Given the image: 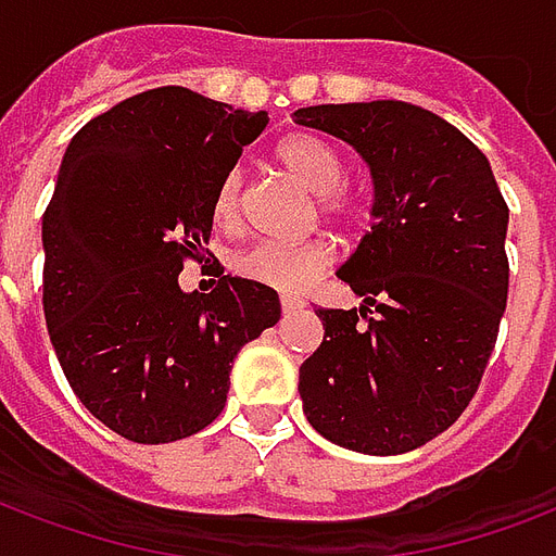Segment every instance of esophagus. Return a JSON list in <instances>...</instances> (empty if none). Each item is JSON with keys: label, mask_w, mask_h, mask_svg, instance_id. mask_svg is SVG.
Segmentation results:
<instances>
[{"label": "esophagus", "mask_w": 556, "mask_h": 556, "mask_svg": "<svg viewBox=\"0 0 556 556\" xmlns=\"http://www.w3.org/2000/svg\"><path fill=\"white\" fill-rule=\"evenodd\" d=\"M279 306H282V312L289 315V312H298L303 309V300L298 298H289V294H282V300H279Z\"/></svg>", "instance_id": "1"}]
</instances>
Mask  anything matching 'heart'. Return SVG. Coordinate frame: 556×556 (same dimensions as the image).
Returning a JSON list of instances; mask_svg holds the SVG:
<instances>
[{
	"label": "heart",
	"mask_w": 556,
	"mask_h": 556,
	"mask_svg": "<svg viewBox=\"0 0 556 556\" xmlns=\"http://www.w3.org/2000/svg\"><path fill=\"white\" fill-rule=\"evenodd\" d=\"M279 164L298 179L309 194L320 197V208L332 217H348V203L336 197L344 188V164L330 143L315 135H289L277 147ZM212 215L220 226H232L241 215V174L229 170L220 179L212 200ZM332 262V244L327 238L309 241H258L236 258L241 277L262 282L267 289L298 294L327 270Z\"/></svg>",
	"instance_id": "b5f03b06"
}]
</instances>
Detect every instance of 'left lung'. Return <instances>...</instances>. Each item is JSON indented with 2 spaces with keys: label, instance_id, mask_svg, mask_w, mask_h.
I'll use <instances>...</instances> for the list:
<instances>
[{
  "label": "left lung",
  "instance_id": "obj_1",
  "mask_svg": "<svg viewBox=\"0 0 556 556\" xmlns=\"http://www.w3.org/2000/svg\"><path fill=\"white\" fill-rule=\"evenodd\" d=\"M294 121L348 143L374 185L371 232L336 270L362 306L315 312L324 341L300 365L303 413L332 445L406 454L480 386L507 309L509 208L486 155L433 111L374 100Z\"/></svg>",
  "mask_w": 556,
  "mask_h": 556
}]
</instances>
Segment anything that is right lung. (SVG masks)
I'll return each instance as SVG.
<instances>
[{
  "label": "right lung",
  "mask_w": 556,
  "mask_h": 556,
  "mask_svg": "<svg viewBox=\"0 0 556 556\" xmlns=\"http://www.w3.org/2000/svg\"><path fill=\"white\" fill-rule=\"evenodd\" d=\"M265 126L267 111L167 85L85 123L61 159L43 215L49 339L76 397L129 442L212 425L238 351L279 320L277 291L253 279L179 289L212 236L217 185Z\"/></svg>",
  "instance_id": "add662e5"
}]
</instances>
